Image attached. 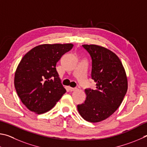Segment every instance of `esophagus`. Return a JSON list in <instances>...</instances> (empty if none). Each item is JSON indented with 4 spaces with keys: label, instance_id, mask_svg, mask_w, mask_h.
I'll use <instances>...</instances> for the list:
<instances>
[{
    "label": "esophagus",
    "instance_id": "34e87169",
    "mask_svg": "<svg viewBox=\"0 0 147 147\" xmlns=\"http://www.w3.org/2000/svg\"><path fill=\"white\" fill-rule=\"evenodd\" d=\"M77 88H71V87H69V90H70L71 92H73V91H75V90H77Z\"/></svg>",
    "mask_w": 147,
    "mask_h": 147
}]
</instances>
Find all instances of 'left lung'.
Returning a JSON list of instances; mask_svg holds the SVG:
<instances>
[{
	"mask_svg": "<svg viewBox=\"0 0 147 147\" xmlns=\"http://www.w3.org/2000/svg\"><path fill=\"white\" fill-rule=\"evenodd\" d=\"M92 60V78L96 89H86V99L78 105L84 120L98 123L107 119L119 107L127 93L128 80L125 69L116 54L103 46L84 45Z\"/></svg>",
	"mask_w": 147,
	"mask_h": 147,
	"instance_id": "8db88e82",
	"label": "left lung"
}]
</instances>
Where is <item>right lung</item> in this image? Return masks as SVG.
<instances>
[{"label":"right lung","instance_id":"obj_1","mask_svg":"<svg viewBox=\"0 0 147 147\" xmlns=\"http://www.w3.org/2000/svg\"><path fill=\"white\" fill-rule=\"evenodd\" d=\"M73 46L71 43L40 45L20 61L15 74V88L30 111L37 114L48 112L66 92L55 67L62 55Z\"/></svg>","mask_w":147,"mask_h":147}]
</instances>
